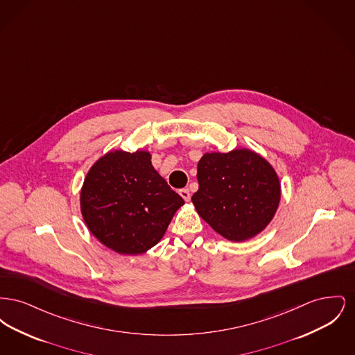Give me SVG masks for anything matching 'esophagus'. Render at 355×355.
Instances as JSON below:
<instances>
[{"mask_svg": "<svg viewBox=\"0 0 355 355\" xmlns=\"http://www.w3.org/2000/svg\"><path fill=\"white\" fill-rule=\"evenodd\" d=\"M180 196H181L185 201H189V200H190V191H189V189H181V190H180Z\"/></svg>", "mask_w": 355, "mask_h": 355, "instance_id": "34e87169", "label": "esophagus"}]
</instances>
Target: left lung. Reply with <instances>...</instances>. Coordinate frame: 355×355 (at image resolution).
Segmentation results:
<instances>
[{
  "label": "left lung",
  "instance_id": "left-lung-1",
  "mask_svg": "<svg viewBox=\"0 0 355 355\" xmlns=\"http://www.w3.org/2000/svg\"><path fill=\"white\" fill-rule=\"evenodd\" d=\"M197 180L200 187L191 201L198 214L234 242L261 233L281 200L277 173L265 158L248 149L203 154Z\"/></svg>",
  "mask_w": 355,
  "mask_h": 355
}]
</instances>
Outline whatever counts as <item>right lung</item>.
I'll return each mask as SVG.
<instances>
[{
    "label": "right lung",
    "mask_w": 355,
    "mask_h": 355,
    "mask_svg": "<svg viewBox=\"0 0 355 355\" xmlns=\"http://www.w3.org/2000/svg\"><path fill=\"white\" fill-rule=\"evenodd\" d=\"M148 152L107 153L81 190L85 223L116 253L137 255L157 245L185 201L153 168Z\"/></svg>",
    "instance_id": "right-lung-1"
}]
</instances>
